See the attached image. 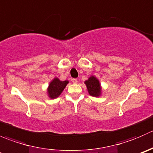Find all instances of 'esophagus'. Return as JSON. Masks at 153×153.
<instances>
[{"mask_svg":"<svg viewBox=\"0 0 153 153\" xmlns=\"http://www.w3.org/2000/svg\"><path fill=\"white\" fill-rule=\"evenodd\" d=\"M72 81L73 84H77V83H78V80H77L76 78H73V79L72 80Z\"/></svg>","mask_w":153,"mask_h":153,"instance_id":"esophagus-1","label":"esophagus"}]
</instances>
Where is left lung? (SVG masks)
<instances>
[{
    "mask_svg": "<svg viewBox=\"0 0 153 153\" xmlns=\"http://www.w3.org/2000/svg\"><path fill=\"white\" fill-rule=\"evenodd\" d=\"M84 84H86L87 91L91 96L99 97L101 95V86L100 81L98 78L94 75L89 77L88 80L85 81Z\"/></svg>",
    "mask_w": 153,
    "mask_h": 153,
    "instance_id": "1",
    "label": "left lung"
}]
</instances>
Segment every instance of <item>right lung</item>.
I'll return each mask as SVG.
<instances>
[{
  "instance_id": "obj_1",
  "label": "right lung",
  "mask_w": 153,
  "mask_h": 153,
  "mask_svg": "<svg viewBox=\"0 0 153 153\" xmlns=\"http://www.w3.org/2000/svg\"><path fill=\"white\" fill-rule=\"evenodd\" d=\"M69 84L68 81H60L59 78H55L50 83L47 88L48 96L51 98H56L64 91V88Z\"/></svg>"
}]
</instances>
